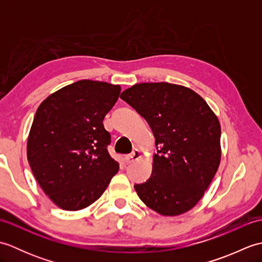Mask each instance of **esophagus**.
<instances>
[{
	"label": "esophagus",
	"instance_id": "esophagus-1",
	"mask_svg": "<svg viewBox=\"0 0 262 262\" xmlns=\"http://www.w3.org/2000/svg\"><path fill=\"white\" fill-rule=\"evenodd\" d=\"M141 158H142V152L140 151V149L136 148V149H134V151H133V153L126 155L125 162L127 164H129V163L135 162V161H137V160H140Z\"/></svg>",
	"mask_w": 262,
	"mask_h": 262
}]
</instances>
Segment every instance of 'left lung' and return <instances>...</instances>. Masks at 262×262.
<instances>
[{
	"mask_svg": "<svg viewBox=\"0 0 262 262\" xmlns=\"http://www.w3.org/2000/svg\"><path fill=\"white\" fill-rule=\"evenodd\" d=\"M120 98L148 122L158 148L149 179L134 186L138 197L163 216L190 210L220 166L217 116L198 93L172 83H138Z\"/></svg>",
	"mask_w": 262,
	"mask_h": 262,
	"instance_id": "1",
	"label": "left lung"
}]
</instances>
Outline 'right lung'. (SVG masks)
<instances>
[{
	"label": "right lung",
	"instance_id": "obj_1",
	"mask_svg": "<svg viewBox=\"0 0 262 262\" xmlns=\"http://www.w3.org/2000/svg\"><path fill=\"white\" fill-rule=\"evenodd\" d=\"M120 90L107 82L81 80L52 93L38 107L27 158L39 186L59 208L74 211L90 206L118 172L102 121Z\"/></svg>",
	"mask_w": 262,
	"mask_h": 262
}]
</instances>
